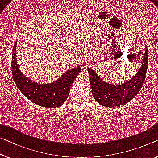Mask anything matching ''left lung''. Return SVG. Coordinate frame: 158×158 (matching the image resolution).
I'll list each match as a JSON object with an SVG mask.
<instances>
[{
  "label": "left lung",
  "instance_id": "obj_1",
  "mask_svg": "<svg viewBox=\"0 0 158 158\" xmlns=\"http://www.w3.org/2000/svg\"><path fill=\"white\" fill-rule=\"evenodd\" d=\"M148 63V52L146 48L138 72L128 81L119 84L106 81L94 70L89 68L90 84L94 99L106 107L118 106L130 102L142 88L146 75Z\"/></svg>",
  "mask_w": 158,
  "mask_h": 158
}]
</instances>
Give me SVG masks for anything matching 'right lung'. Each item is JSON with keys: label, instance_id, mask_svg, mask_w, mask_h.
I'll use <instances>...</instances> for the list:
<instances>
[{"label": "right lung", "instance_id": "right-lung-1", "mask_svg": "<svg viewBox=\"0 0 158 158\" xmlns=\"http://www.w3.org/2000/svg\"><path fill=\"white\" fill-rule=\"evenodd\" d=\"M16 46L17 41L14 44L12 54V73L21 93L40 106L55 109L62 105L69 96L73 81L81 72V66L67 70L55 81L38 84L27 78L20 71L16 58Z\"/></svg>", "mask_w": 158, "mask_h": 158}]
</instances>
